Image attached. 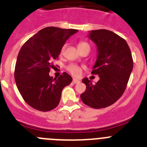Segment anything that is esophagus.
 Wrapping results in <instances>:
<instances>
[{
  "mask_svg": "<svg viewBox=\"0 0 147 147\" xmlns=\"http://www.w3.org/2000/svg\"><path fill=\"white\" fill-rule=\"evenodd\" d=\"M73 82L74 84H78L80 83V81L79 80H76V79H74V80H73Z\"/></svg>",
  "mask_w": 147,
  "mask_h": 147,
  "instance_id": "1",
  "label": "esophagus"
}]
</instances>
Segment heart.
<instances>
[{"label":"heart","instance_id":"obj_1","mask_svg":"<svg viewBox=\"0 0 147 147\" xmlns=\"http://www.w3.org/2000/svg\"><path fill=\"white\" fill-rule=\"evenodd\" d=\"M86 47H90V46H89V45L87 43V42H86V41H80V42H79L78 48L80 51ZM65 45H64L63 47H62V48H61V52L65 50ZM67 69V71L71 73V74L74 75V76H80V75L81 74V72H82V68H81L80 66H78V65H68Z\"/></svg>","mask_w":147,"mask_h":147}]
</instances>
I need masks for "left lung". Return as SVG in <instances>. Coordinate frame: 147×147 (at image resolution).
<instances>
[{
  "label": "left lung",
  "mask_w": 147,
  "mask_h": 147,
  "mask_svg": "<svg viewBox=\"0 0 147 147\" xmlns=\"http://www.w3.org/2000/svg\"><path fill=\"white\" fill-rule=\"evenodd\" d=\"M89 38L97 47V58L91 71L100 80L95 85L84 78L86 90L80 95L84 103L94 109L106 108L115 103L126 90L133 59L126 40L107 30L89 32Z\"/></svg>",
  "instance_id": "1"
}]
</instances>
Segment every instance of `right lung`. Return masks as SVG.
Segmentation results:
<instances>
[{
  "label": "right lung",
  "instance_id": "1",
  "mask_svg": "<svg viewBox=\"0 0 147 147\" xmlns=\"http://www.w3.org/2000/svg\"><path fill=\"white\" fill-rule=\"evenodd\" d=\"M78 32L74 29L48 27L29 38L21 47L15 68L16 86L24 101L41 111L53 109L59 103L61 91L72 82L66 72L50 76L52 61L58 59L66 40Z\"/></svg>",
  "mask_w": 147,
  "mask_h": 147
}]
</instances>
